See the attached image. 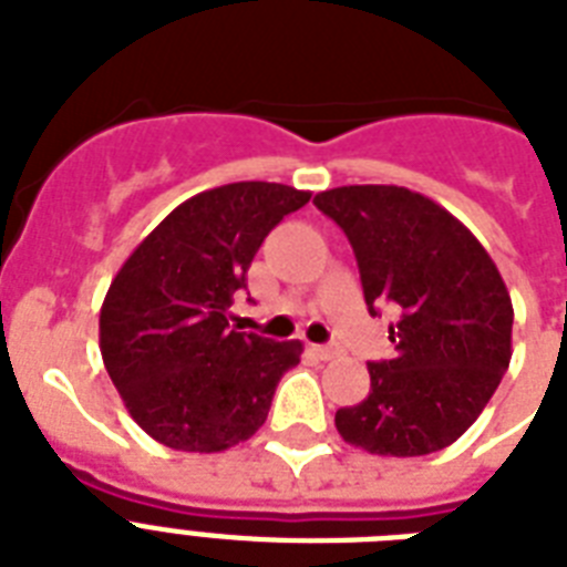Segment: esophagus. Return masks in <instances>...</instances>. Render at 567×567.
Here are the masks:
<instances>
[{
	"mask_svg": "<svg viewBox=\"0 0 567 567\" xmlns=\"http://www.w3.org/2000/svg\"><path fill=\"white\" fill-rule=\"evenodd\" d=\"M311 353L318 355V359H323V362H327V359H336L338 355V347L336 344H315L311 347Z\"/></svg>",
	"mask_w": 567,
	"mask_h": 567,
	"instance_id": "obj_1",
	"label": "esophagus"
}]
</instances>
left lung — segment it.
Returning a JSON list of instances; mask_svg holds the SVG:
<instances>
[{"mask_svg": "<svg viewBox=\"0 0 567 567\" xmlns=\"http://www.w3.org/2000/svg\"><path fill=\"white\" fill-rule=\"evenodd\" d=\"M344 229L364 302L400 311L396 355L371 362V391L338 409L347 444L377 456H426L462 435L512 359V297L467 226L430 196L396 185H347L315 196Z\"/></svg>", "mask_w": 567, "mask_h": 567, "instance_id": "left-lung-1", "label": "left lung"}]
</instances>
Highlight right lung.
I'll return each mask as SVG.
<instances>
[{
    "label": "right lung",
    "mask_w": 567,
    "mask_h": 567,
    "mask_svg": "<svg viewBox=\"0 0 567 567\" xmlns=\"http://www.w3.org/2000/svg\"><path fill=\"white\" fill-rule=\"evenodd\" d=\"M309 190L235 182L176 205L114 276L100 311V350L128 414L185 453L235 447L267 421L300 341L229 327L261 240Z\"/></svg>",
    "instance_id": "obj_1"
}]
</instances>
